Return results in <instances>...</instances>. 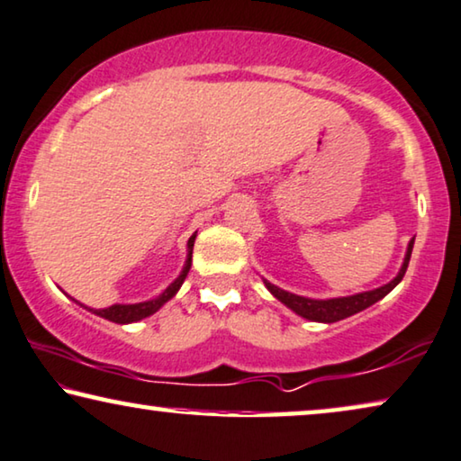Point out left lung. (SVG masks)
<instances>
[{
    "mask_svg": "<svg viewBox=\"0 0 461 461\" xmlns=\"http://www.w3.org/2000/svg\"><path fill=\"white\" fill-rule=\"evenodd\" d=\"M411 250H413V238L411 242L407 244V252H405V258H403V265H401L399 274L394 280H391L384 286L375 288V290H367V293H359V294H353V296H340V298H326V301H317V298H307V296H298L293 293H286V290L274 286V284H269L267 280L265 282V286L271 294H274L277 301L286 304L288 309H293L296 315L304 317V320H311V321H321V323H334V321H340L345 320V317H351L355 313H359V311L372 307L374 303H378L380 298H384L391 290L397 286V284L403 280L405 271H407V265H410V257H411Z\"/></svg>",
    "mask_w": 461,
    "mask_h": 461,
    "instance_id": "left-lung-1",
    "label": "left lung"
}]
</instances>
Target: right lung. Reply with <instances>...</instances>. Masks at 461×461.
Instances as JSON below:
<instances>
[{"instance_id":"1","label":"right lung","mask_w":461,"mask_h":461,"mask_svg":"<svg viewBox=\"0 0 461 461\" xmlns=\"http://www.w3.org/2000/svg\"><path fill=\"white\" fill-rule=\"evenodd\" d=\"M194 240H196V233H194V236L187 240L185 265H184V269H181V274L177 276V280L168 284V288L165 290V293L158 294L157 298H152V301L135 303V304H113V307H106V309H89V307H86V304H81V303L79 304H81V307H86L87 311H92V313L104 317V320L114 321V323H133V321L144 320V317H150L152 313H157V311L163 307L167 301H171V298L177 294V290L181 288V284H184V280L187 277V271H190V267H192Z\"/></svg>"}]
</instances>
